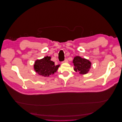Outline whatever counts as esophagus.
Segmentation results:
<instances>
[{
  "label": "esophagus",
  "instance_id": "34e87169",
  "mask_svg": "<svg viewBox=\"0 0 122 122\" xmlns=\"http://www.w3.org/2000/svg\"><path fill=\"white\" fill-rule=\"evenodd\" d=\"M68 62V59H67V58H66V59H65V61H62V62Z\"/></svg>",
  "mask_w": 122,
  "mask_h": 122
}]
</instances>
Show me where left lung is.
Returning <instances> with one entry per match:
<instances>
[{"label": "left lung", "instance_id": "left-lung-1", "mask_svg": "<svg viewBox=\"0 0 122 122\" xmlns=\"http://www.w3.org/2000/svg\"><path fill=\"white\" fill-rule=\"evenodd\" d=\"M73 62L75 66L74 70L76 72H78L80 74H86L91 66V63L89 61L78 56L74 57Z\"/></svg>", "mask_w": 122, "mask_h": 122}]
</instances>
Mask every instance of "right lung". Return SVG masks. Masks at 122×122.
<instances>
[{
    "label": "right lung",
    "instance_id": "obj_1",
    "mask_svg": "<svg viewBox=\"0 0 122 122\" xmlns=\"http://www.w3.org/2000/svg\"><path fill=\"white\" fill-rule=\"evenodd\" d=\"M50 60L51 57L47 56L41 60H36L34 65L36 72L44 77L49 76L56 72L60 65L55 66L54 62Z\"/></svg>",
    "mask_w": 122,
    "mask_h": 122
}]
</instances>
